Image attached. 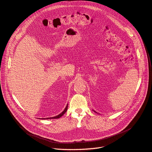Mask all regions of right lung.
Instances as JSON below:
<instances>
[{
  "instance_id": "right-lung-1",
  "label": "right lung",
  "mask_w": 152,
  "mask_h": 152,
  "mask_svg": "<svg viewBox=\"0 0 152 152\" xmlns=\"http://www.w3.org/2000/svg\"><path fill=\"white\" fill-rule=\"evenodd\" d=\"M67 108H68V104L66 105V108H65V109L64 110V111L62 112H61L59 115H57V116H56V117H50V118H45V119H56V118H60L61 117H62V115H63L66 112V111H67ZM45 119V118H44Z\"/></svg>"
}]
</instances>
